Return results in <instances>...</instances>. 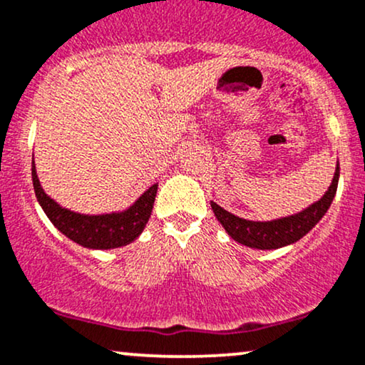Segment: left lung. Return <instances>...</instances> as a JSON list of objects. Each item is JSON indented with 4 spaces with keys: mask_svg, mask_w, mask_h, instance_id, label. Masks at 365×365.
<instances>
[{
    "mask_svg": "<svg viewBox=\"0 0 365 365\" xmlns=\"http://www.w3.org/2000/svg\"><path fill=\"white\" fill-rule=\"evenodd\" d=\"M338 177H340V166L336 165L331 185L328 187L322 199L311 204L308 209L294 214V216L274 219V221H248V219L227 212L216 202H210V207H212L217 221L235 241L255 250H277L299 241L302 236L308 235L322 221V217L327 214L333 199H335Z\"/></svg>",
    "mask_w": 365,
    "mask_h": 365,
    "instance_id": "obj_1",
    "label": "left lung"
}]
</instances>
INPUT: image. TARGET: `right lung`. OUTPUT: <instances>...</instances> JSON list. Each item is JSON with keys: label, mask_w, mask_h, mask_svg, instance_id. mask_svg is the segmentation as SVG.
Returning <instances> with one entry per match:
<instances>
[{"label": "right lung", "mask_w": 365, "mask_h": 365, "mask_svg": "<svg viewBox=\"0 0 365 365\" xmlns=\"http://www.w3.org/2000/svg\"><path fill=\"white\" fill-rule=\"evenodd\" d=\"M32 182L38 204L51 222L66 238L90 250H112L139 238L151 217L158 183L151 185L130 207L108 214H81L59 205L43 192L32 161Z\"/></svg>", "instance_id": "right-lung-1"}]
</instances>
